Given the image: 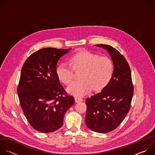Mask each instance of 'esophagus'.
<instances>
[{
	"label": "esophagus",
	"instance_id": "esophagus-1",
	"mask_svg": "<svg viewBox=\"0 0 155 155\" xmlns=\"http://www.w3.org/2000/svg\"><path fill=\"white\" fill-rule=\"evenodd\" d=\"M82 101H83L82 98H79V97H75V101L76 103H79V102H81Z\"/></svg>",
	"mask_w": 155,
	"mask_h": 155
}]
</instances>
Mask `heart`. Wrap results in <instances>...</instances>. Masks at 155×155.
Here are the masks:
<instances>
[{
	"label": "heart",
	"mask_w": 155,
	"mask_h": 155,
	"mask_svg": "<svg viewBox=\"0 0 155 155\" xmlns=\"http://www.w3.org/2000/svg\"><path fill=\"white\" fill-rule=\"evenodd\" d=\"M69 64L59 65L56 74L60 81L69 86L74 79L73 72H80V81L68 88L70 94L77 97L84 96L91 90L95 93L101 92L109 84L113 74V63L110 58L89 50L78 51L71 57Z\"/></svg>",
	"instance_id": "obj_1"
}]
</instances>
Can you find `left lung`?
Masks as SVG:
<instances>
[{
    "instance_id": "8db88e82",
    "label": "left lung",
    "mask_w": 155,
    "mask_h": 155,
    "mask_svg": "<svg viewBox=\"0 0 155 155\" xmlns=\"http://www.w3.org/2000/svg\"><path fill=\"white\" fill-rule=\"evenodd\" d=\"M108 50L113 61L114 70L107 86L86 100V125L95 132L105 133L119 127L131 107L134 93L130 66L125 58L109 45L97 44Z\"/></svg>"
}]
</instances>
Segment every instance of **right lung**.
<instances>
[{
    "mask_svg": "<svg viewBox=\"0 0 155 155\" xmlns=\"http://www.w3.org/2000/svg\"><path fill=\"white\" fill-rule=\"evenodd\" d=\"M71 48H44L25 61L17 92L20 105L30 125L42 133L54 132L63 126L66 111L74 98L60 84L56 70L60 58Z\"/></svg>",
    "mask_w": 155,
    "mask_h": 155,
    "instance_id": "obj_1",
    "label": "right lung"
}]
</instances>
